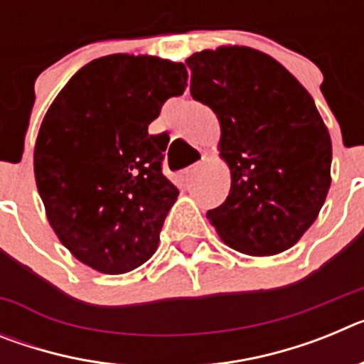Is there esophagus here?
I'll list each match as a JSON object with an SVG mask.
<instances>
[{
	"mask_svg": "<svg viewBox=\"0 0 364 364\" xmlns=\"http://www.w3.org/2000/svg\"><path fill=\"white\" fill-rule=\"evenodd\" d=\"M200 167H202V164H195V166L186 167L184 171L180 173V178H182V182H186V184H188V182H191V180L195 178V175L200 171Z\"/></svg>",
	"mask_w": 364,
	"mask_h": 364,
	"instance_id": "esophagus-1",
	"label": "esophagus"
}]
</instances>
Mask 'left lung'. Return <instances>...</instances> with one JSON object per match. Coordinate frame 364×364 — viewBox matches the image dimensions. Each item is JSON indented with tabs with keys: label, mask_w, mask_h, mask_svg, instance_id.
Returning a JSON list of instances; mask_svg holds the SVG:
<instances>
[{
	"label": "left lung",
	"mask_w": 364,
	"mask_h": 364,
	"mask_svg": "<svg viewBox=\"0 0 364 364\" xmlns=\"http://www.w3.org/2000/svg\"><path fill=\"white\" fill-rule=\"evenodd\" d=\"M191 96L220 122V159L230 195L208 218L246 255L268 257L297 244L332 184V140L310 92L268 54L239 45L186 60Z\"/></svg>",
	"instance_id": "8db88e82"
}]
</instances>
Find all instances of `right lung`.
Returning <instances> with one entry per match:
<instances>
[{"label":"right lung","mask_w":364,"mask_h":364,"mask_svg":"<svg viewBox=\"0 0 364 364\" xmlns=\"http://www.w3.org/2000/svg\"><path fill=\"white\" fill-rule=\"evenodd\" d=\"M186 82L184 63L111 54L74 74L41 122L34 176L47 220L96 272L127 273L159 247L178 189L162 175L169 138L147 127Z\"/></svg>","instance_id":"right-lung-1"}]
</instances>
